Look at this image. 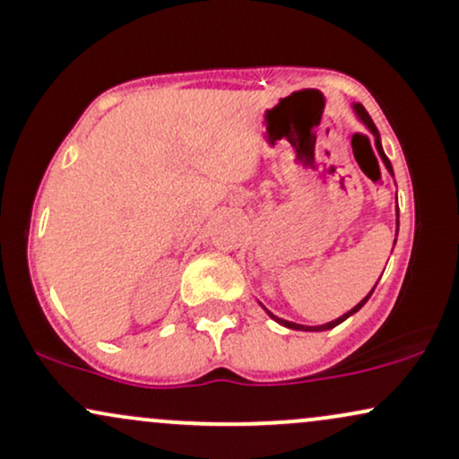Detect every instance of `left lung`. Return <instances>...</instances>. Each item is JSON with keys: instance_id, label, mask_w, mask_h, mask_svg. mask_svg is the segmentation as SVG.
<instances>
[{"instance_id": "8db88e82", "label": "left lung", "mask_w": 459, "mask_h": 459, "mask_svg": "<svg viewBox=\"0 0 459 459\" xmlns=\"http://www.w3.org/2000/svg\"><path fill=\"white\" fill-rule=\"evenodd\" d=\"M354 108H356V112H358V116H360V118H362V123H365V125H367V127H368V129H371V134H373V135H376V146H377V152H380V157H382V160H384V163H386L388 172H391V175H393V166H391V161H388V157H386V155H384V151H382V144H380V134H377V127H376V125H373L371 116H368V112H367V109H365V108H362V105H358V103H356V105H354ZM371 293H373V291H371ZM371 293H368V296H367L365 299H362V302H358V304H356V307L350 310V313H345V315H343V317H339V319L330 321V324H324V325H299V324H291V321H284V319H278V317H276V315H272V313H270V310H267V313H270V317H272V319H276V321H278V324L287 325V328H291V330H307V332H321V330H330V328H334V325H339V324H341V321H345L347 317H350V315H354V313H356V310H360V308H362V307H365V304H367V299H368V298H371Z\"/></svg>"}]
</instances>
